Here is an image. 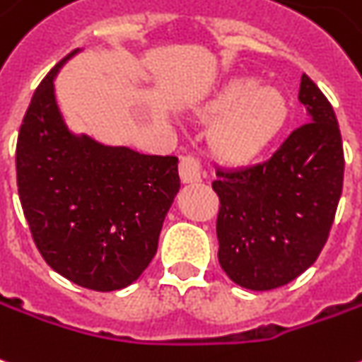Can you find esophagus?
<instances>
[{"label": "esophagus", "instance_id": "esophagus-1", "mask_svg": "<svg viewBox=\"0 0 362 362\" xmlns=\"http://www.w3.org/2000/svg\"><path fill=\"white\" fill-rule=\"evenodd\" d=\"M204 178L202 163L196 156H182L180 158V180L184 184H196Z\"/></svg>", "mask_w": 362, "mask_h": 362}]
</instances>
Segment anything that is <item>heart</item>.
Masks as SVG:
<instances>
[{"label":"heart","instance_id":"1","mask_svg":"<svg viewBox=\"0 0 362 362\" xmlns=\"http://www.w3.org/2000/svg\"><path fill=\"white\" fill-rule=\"evenodd\" d=\"M198 115L214 123L209 145L217 158L247 166L276 141L288 119V102L274 86H257L255 78L237 76L199 107Z\"/></svg>","mask_w":362,"mask_h":362}]
</instances>
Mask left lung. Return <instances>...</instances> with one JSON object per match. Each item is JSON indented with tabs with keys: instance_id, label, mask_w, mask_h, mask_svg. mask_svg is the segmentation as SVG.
Masks as SVG:
<instances>
[{
	"instance_id": "left-lung-1",
	"label": "left lung",
	"mask_w": 362,
	"mask_h": 362,
	"mask_svg": "<svg viewBox=\"0 0 362 362\" xmlns=\"http://www.w3.org/2000/svg\"><path fill=\"white\" fill-rule=\"evenodd\" d=\"M298 100L310 123L294 129L264 163L217 170V259L247 290L292 282L320 257L343 189L339 123L322 90L302 74Z\"/></svg>"
}]
</instances>
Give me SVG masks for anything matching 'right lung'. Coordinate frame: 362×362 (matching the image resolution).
<instances>
[{
	"instance_id": "1",
	"label": "right lung",
	"mask_w": 362,
	"mask_h": 362,
	"mask_svg": "<svg viewBox=\"0 0 362 362\" xmlns=\"http://www.w3.org/2000/svg\"><path fill=\"white\" fill-rule=\"evenodd\" d=\"M45 76L17 139V188L33 241L50 269L95 292L135 282L156 255L180 189L176 156L141 155L74 135Z\"/></svg>"
}]
</instances>
